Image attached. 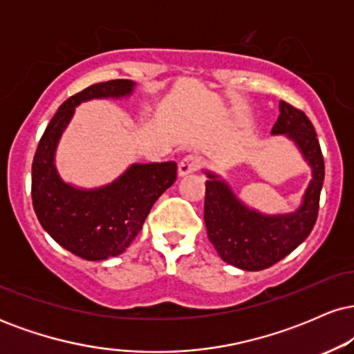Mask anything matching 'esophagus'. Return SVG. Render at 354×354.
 Returning a JSON list of instances; mask_svg holds the SVG:
<instances>
[{
  "label": "esophagus",
  "instance_id": "34e87169",
  "mask_svg": "<svg viewBox=\"0 0 354 354\" xmlns=\"http://www.w3.org/2000/svg\"><path fill=\"white\" fill-rule=\"evenodd\" d=\"M201 168V158L198 154H188L180 161L178 165V174L180 176H186V174L198 171Z\"/></svg>",
  "mask_w": 354,
  "mask_h": 354
}]
</instances>
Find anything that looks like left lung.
<instances>
[{
  "label": "left lung",
  "mask_w": 354,
  "mask_h": 354,
  "mask_svg": "<svg viewBox=\"0 0 354 354\" xmlns=\"http://www.w3.org/2000/svg\"><path fill=\"white\" fill-rule=\"evenodd\" d=\"M273 135H286L298 145L313 168V180L296 213L265 216L243 205L225 181L208 173L205 194V223L209 241L223 261L246 271L273 266L311 233L318 218L324 181V160L315 126L301 109L281 101Z\"/></svg>",
  "instance_id": "left-lung-1"
}]
</instances>
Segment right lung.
Listing matches in <instances>:
<instances>
[{
  "label": "right lung",
  "instance_id": "obj_1",
  "mask_svg": "<svg viewBox=\"0 0 354 354\" xmlns=\"http://www.w3.org/2000/svg\"><path fill=\"white\" fill-rule=\"evenodd\" d=\"M133 86L129 80L103 81L68 98L44 129L33 158L31 198L38 221L58 245L88 261L123 253L143 228L154 201L176 180L174 161L133 165L100 189L73 188L56 173V145L75 108L93 98H121Z\"/></svg>",
  "mask_w": 354,
  "mask_h": 354
}]
</instances>
